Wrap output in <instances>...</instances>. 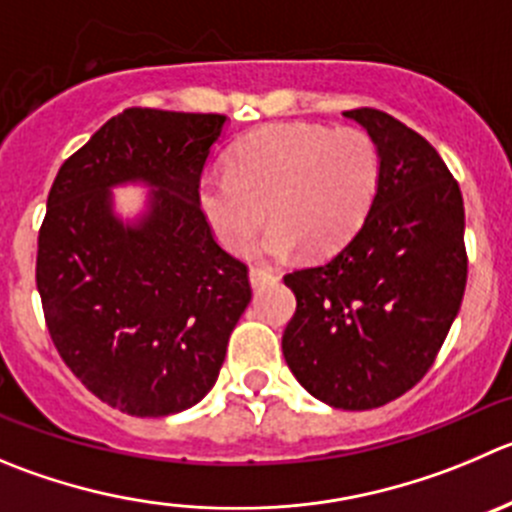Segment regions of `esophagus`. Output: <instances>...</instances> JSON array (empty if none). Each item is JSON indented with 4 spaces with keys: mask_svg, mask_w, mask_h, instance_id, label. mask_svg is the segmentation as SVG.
Wrapping results in <instances>:
<instances>
[{
    "mask_svg": "<svg viewBox=\"0 0 512 512\" xmlns=\"http://www.w3.org/2000/svg\"><path fill=\"white\" fill-rule=\"evenodd\" d=\"M248 279H251L253 289H261V286L279 281V274H276L274 269H266V266H251V271H248Z\"/></svg>",
    "mask_w": 512,
    "mask_h": 512,
    "instance_id": "esophagus-1",
    "label": "esophagus"
}]
</instances>
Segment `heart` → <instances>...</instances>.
Instances as JSON below:
<instances>
[{"mask_svg": "<svg viewBox=\"0 0 512 512\" xmlns=\"http://www.w3.org/2000/svg\"><path fill=\"white\" fill-rule=\"evenodd\" d=\"M382 158L362 128L279 123L243 138L226 173L203 178L201 208L218 241L243 253L269 208L276 223L264 251L284 256L296 243L309 256H329L354 238L372 211Z\"/></svg>", "mask_w": 512, "mask_h": 512, "instance_id": "heart-1", "label": "heart"}]
</instances>
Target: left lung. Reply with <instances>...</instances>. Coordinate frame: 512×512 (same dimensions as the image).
I'll list each match as a JSON object with an SVG mask.
<instances>
[{"label": "left lung", "mask_w": 512, "mask_h": 512, "mask_svg": "<svg viewBox=\"0 0 512 512\" xmlns=\"http://www.w3.org/2000/svg\"><path fill=\"white\" fill-rule=\"evenodd\" d=\"M344 115L377 143V196L337 256L284 276L296 311L281 347L316 399L372 410L425 377L460 311L465 208L450 168L420 133L374 107Z\"/></svg>", "instance_id": "8db88e82"}]
</instances>
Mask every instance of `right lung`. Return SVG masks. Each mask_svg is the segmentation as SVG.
I'll list each match as a JSON object with an SVG mask.
<instances>
[{"instance_id":"add662e5","label":"right lung","mask_w":512,"mask_h":512,"mask_svg":"<svg viewBox=\"0 0 512 512\" xmlns=\"http://www.w3.org/2000/svg\"><path fill=\"white\" fill-rule=\"evenodd\" d=\"M223 115L128 107L62 163L37 238V289L62 362L105 405L165 417L216 384L251 301L248 266L218 246L201 173ZM156 188L140 227L106 188Z\"/></svg>"}]
</instances>
